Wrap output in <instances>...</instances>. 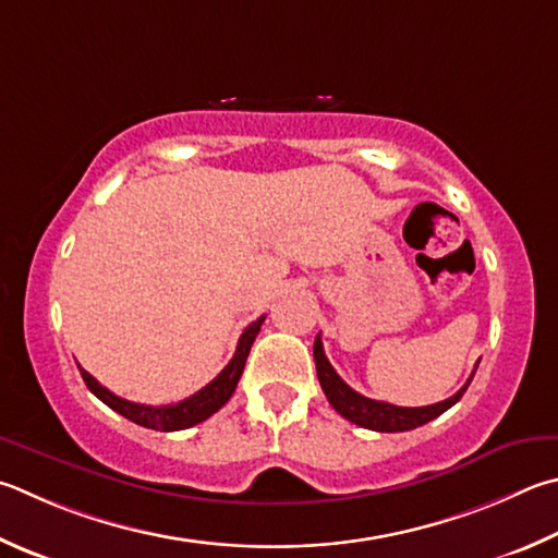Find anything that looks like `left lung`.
<instances>
[{
    "mask_svg": "<svg viewBox=\"0 0 558 558\" xmlns=\"http://www.w3.org/2000/svg\"><path fill=\"white\" fill-rule=\"evenodd\" d=\"M314 363H317V378L331 408L337 410L341 417H347L349 422L359 424V427L373 429V432H410L432 420H437L439 414L453 408V404L463 398L465 388H469V383L473 380L471 376L459 392L437 404H427V408H398V404L371 400L366 395L349 388V385L339 378V373L331 368L327 356H324V347L319 337L314 339Z\"/></svg>",
    "mask_w": 558,
    "mask_h": 558,
    "instance_id": "8db88e82",
    "label": "left lung"
}]
</instances>
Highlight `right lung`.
Instances as JSON below:
<instances>
[{
    "mask_svg": "<svg viewBox=\"0 0 558 558\" xmlns=\"http://www.w3.org/2000/svg\"><path fill=\"white\" fill-rule=\"evenodd\" d=\"M263 319L266 317H258L256 322H251L244 329V333H241V339H239L234 359L227 363V368L221 371L215 380L207 383L205 388L175 404H160V408H154V404L129 402L124 398H119V395L109 392L105 385H99L85 368H80V373H83V380L89 388V392H95L97 398L107 404V408L119 412L121 417H126L134 424H141V427L158 429V432H178V429L195 427V424L205 422L217 410L225 408L231 395H234L236 383L241 378V373H244L248 351L253 347V341H256V337H258Z\"/></svg>",
    "mask_w": 558,
    "mask_h": 558,
    "instance_id": "obj_1",
    "label": "right lung"
}]
</instances>
